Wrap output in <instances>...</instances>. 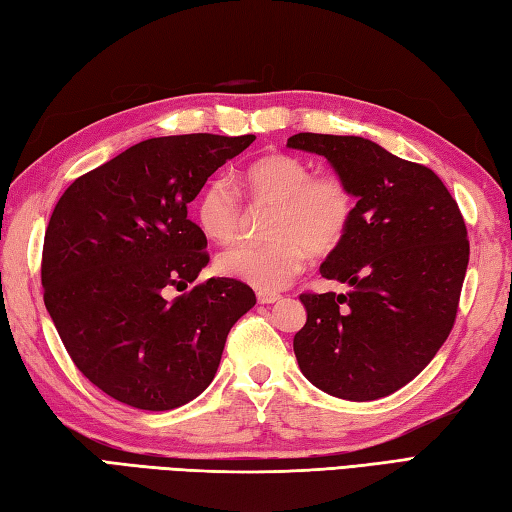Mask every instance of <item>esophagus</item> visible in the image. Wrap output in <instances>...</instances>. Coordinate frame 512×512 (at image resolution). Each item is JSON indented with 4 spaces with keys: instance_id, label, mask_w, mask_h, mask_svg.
Returning <instances> with one entry per match:
<instances>
[{
    "instance_id": "1",
    "label": "esophagus",
    "mask_w": 512,
    "mask_h": 512,
    "mask_svg": "<svg viewBox=\"0 0 512 512\" xmlns=\"http://www.w3.org/2000/svg\"><path fill=\"white\" fill-rule=\"evenodd\" d=\"M256 298H258V303L269 305V303L281 301V294H278V292H263V289H260V292H256Z\"/></svg>"
}]
</instances>
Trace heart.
I'll return each mask as SVG.
<instances>
[{
    "instance_id": "1",
    "label": "heart",
    "mask_w": 512,
    "mask_h": 512,
    "mask_svg": "<svg viewBox=\"0 0 512 512\" xmlns=\"http://www.w3.org/2000/svg\"><path fill=\"white\" fill-rule=\"evenodd\" d=\"M243 189L254 211L272 209L265 243H243L218 256V269L263 292H276L301 274L307 254L325 256L350 234L356 196L336 171L314 173L292 153H267L243 171ZM196 220L216 243H231L247 231L249 211L225 176H214L196 198Z\"/></svg>"
}]
</instances>
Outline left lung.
I'll return each instance as SVG.
<instances>
[{
    "instance_id": "8db88e82",
    "label": "left lung",
    "mask_w": 512,
    "mask_h": 512,
    "mask_svg": "<svg viewBox=\"0 0 512 512\" xmlns=\"http://www.w3.org/2000/svg\"><path fill=\"white\" fill-rule=\"evenodd\" d=\"M287 147L325 156L356 196L350 234L321 265L350 292L301 294L298 365L332 397H388L435 359L455 325L470 256L464 216L435 171L365 138L296 133Z\"/></svg>"
}]
</instances>
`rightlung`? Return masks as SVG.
Returning <instances> with one entry per match:
<instances>
[{"instance_id":"obj_1","label":"right lung","mask_w":512,"mask_h":512,"mask_svg":"<svg viewBox=\"0 0 512 512\" xmlns=\"http://www.w3.org/2000/svg\"><path fill=\"white\" fill-rule=\"evenodd\" d=\"M254 140H144L57 200L42 249L44 305L77 370L109 397L156 412L185 406L214 379L231 325L256 305L236 278L198 281L207 236L187 218L211 173ZM171 288L190 292L169 299Z\"/></svg>"}]
</instances>
